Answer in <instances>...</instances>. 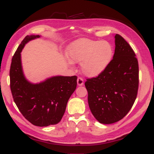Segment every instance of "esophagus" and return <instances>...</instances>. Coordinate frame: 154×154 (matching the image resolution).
<instances>
[{
  "instance_id": "esophagus-1",
  "label": "esophagus",
  "mask_w": 154,
  "mask_h": 154,
  "mask_svg": "<svg viewBox=\"0 0 154 154\" xmlns=\"http://www.w3.org/2000/svg\"><path fill=\"white\" fill-rule=\"evenodd\" d=\"M77 85L79 86H82V85H83V84H84V83H83V79L82 77H78L77 78Z\"/></svg>"
}]
</instances>
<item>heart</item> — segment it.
<instances>
[{"label":"heart","instance_id":"obj_1","mask_svg":"<svg viewBox=\"0 0 154 154\" xmlns=\"http://www.w3.org/2000/svg\"><path fill=\"white\" fill-rule=\"evenodd\" d=\"M67 55L72 62H81L83 73L93 77L102 73L109 66L113 57V48L107 41L81 38L69 45Z\"/></svg>","mask_w":154,"mask_h":154}]
</instances>
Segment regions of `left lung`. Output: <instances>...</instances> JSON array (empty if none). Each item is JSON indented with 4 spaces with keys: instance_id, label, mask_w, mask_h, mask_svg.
I'll use <instances>...</instances> for the list:
<instances>
[{
    "instance_id": "left-lung-1",
    "label": "left lung",
    "mask_w": 154,
    "mask_h": 154,
    "mask_svg": "<svg viewBox=\"0 0 154 154\" xmlns=\"http://www.w3.org/2000/svg\"><path fill=\"white\" fill-rule=\"evenodd\" d=\"M113 59L102 73L87 79L88 103L94 117L101 124H112L122 119L136 99L139 67L136 54L119 34L115 36Z\"/></svg>"
}]
</instances>
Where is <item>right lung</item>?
Returning <instances> with one entry per match:
<instances>
[{
	"mask_svg": "<svg viewBox=\"0 0 154 154\" xmlns=\"http://www.w3.org/2000/svg\"><path fill=\"white\" fill-rule=\"evenodd\" d=\"M26 35L12 59L10 69L11 90L20 112L37 126L54 125L60 122L70 97L77 87V76H55L33 84L26 79L21 63V51L25 44L40 38Z\"/></svg>",
	"mask_w": 154,
	"mask_h": 154,
	"instance_id": "add662e5",
	"label": "right lung"
}]
</instances>
